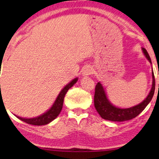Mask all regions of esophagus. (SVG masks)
Masks as SVG:
<instances>
[{
  "mask_svg": "<svg viewBox=\"0 0 159 159\" xmlns=\"http://www.w3.org/2000/svg\"><path fill=\"white\" fill-rule=\"evenodd\" d=\"M93 73V69L90 66H86L83 69V71H82V75L83 76H89L92 75Z\"/></svg>",
  "mask_w": 159,
  "mask_h": 159,
  "instance_id": "obj_1",
  "label": "esophagus"
}]
</instances>
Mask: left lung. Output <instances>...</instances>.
I'll use <instances>...</instances> for the list:
<instances>
[{
    "instance_id": "obj_1",
    "label": "left lung",
    "mask_w": 159,
    "mask_h": 159,
    "mask_svg": "<svg viewBox=\"0 0 159 159\" xmlns=\"http://www.w3.org/2000/svg\"><path fill=\"white\" fill-rule=\"evenodd\" d=\"M142 50L145 57L149 61V62L152 64L151 58H150L149 54L148 53L146 50L144 48H143ZM152 77H153L152 88L146 98L143 102H141L140 103H139L138 105L127 108H121L116 107V106L111 103L109 100L108 99L106 91L104 90V88L102 85V84L101 82H98L96 85H95L94 95V105L95 109L100 114V116H101V118L106 119V120L112 121H124L135 118L137 116H138L145 109V108L146 107L148 104L151 102V99L153 98L156 85L153 71H152Z\"/></svg>"
}]
</instances>
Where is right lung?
Instances as JSON below:
<instances>
[{"instance_id": "add662e5", "label": "right lung", "mask_w": 159, "mask_h": 159, "mask_svg": "<svg viewBox=\"0 0 159 159\" xmlns=\"http://www.w3.org/2000/svg\"><path fill=\"white\" fill-rule=\"evenodd\" d=\"M78 78H75L72 81L69 82V84H67L64 88L62 89L59 94H58L57 98L55 101V103L53 104V106H51V108H50L48 111H47L44 114L40 115V116L34 117V118H21V117L16 116L17 118L20 119V120L25 121V122L30 124L32 125H37V126H41V125H47L50 122H51L52 121L54 120L56 117L58 116V114H60L61 111L63 107V103H64V99L65 97V95L67 93V91L69 90V88H71L76 82H77Z\"/></svg>"}]
</instances>
